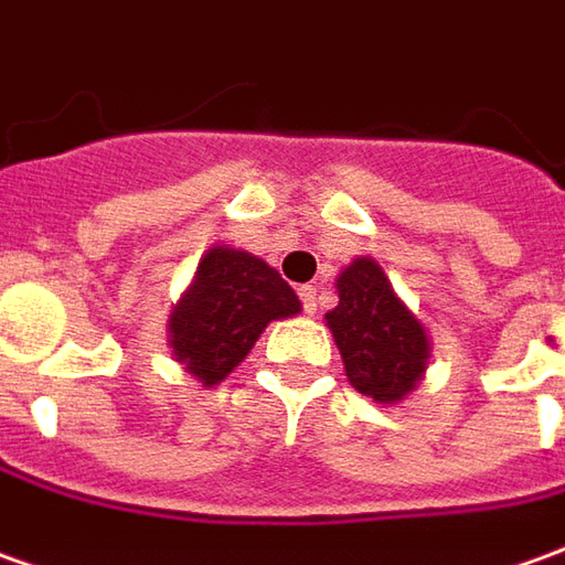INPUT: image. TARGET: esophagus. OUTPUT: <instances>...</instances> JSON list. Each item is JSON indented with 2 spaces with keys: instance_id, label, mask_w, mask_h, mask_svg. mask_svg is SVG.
I'll list each match as a JSON object with an SVG mask.
<instances>
[{
  "instance_id": "obj_1",
  "label": "esophagus",
  "mask_w": 565,
  "mask_h": 565,
  "mask_svg": "<svg viewBox=\"0 0 565 565\" xmlns=\"http://www.w3.org/2000/svg\"><path fill=\"white\" fill-rule=\"evenodd\" d=\"M299 299H302V309H306V315H315V309H318V287H315V284L299 287Z\"/></svg>"
}]
</instances>
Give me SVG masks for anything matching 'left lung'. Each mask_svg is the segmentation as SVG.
I'll list each match as a JSON object with an SVG mask.
<instances>
[{
	"instance_id": "8db88e82",
	"label": "left lung",
	"mask_w": 565,
	"mask_h": 565,
	"mask_svg": "<svg viewBox=\"0 0 565 565\" xmlns=\"http://www.w3.org/2000/svg\"><path fill=\"white\" fill-rule=\"evenodd\" d=\"M340 302L324 315L349 383L380 405H395L424 380L427 328L395 297L386 271L362 256L337 278Z\"/></svg>"
}]
</instances>
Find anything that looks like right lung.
Masks as SVG:
<instances>
[{
    "instance_id": "right-lung-1",
    "label": "right lung",
    "mask_w": 565,
    "mask_h": 565,
    "mask_svg": "<svg viewBox=\"0 0 565 565\" xmlns=\"http://www.w3.org/2000/svg\"><path fill=\"white\" fill-rule=\"evenodd\" d=\"M297 312L294 287L268 263L247 250L213 247L172 306L170 349L201 386H216L247 359L268 321Z\"/></svg>"
}]
</instances>
